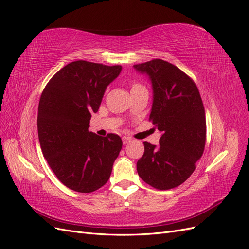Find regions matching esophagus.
Wrapping results in <instances>:
<instances>
[{
	"label": "esophagus",
	"mask_w": 249,
	"mask_h": 249,
	"mask_svg": "<svg viewBox=\"0 0 249 249\" xmlns=\"http://www.w3.org/2000/svg\"><path fill=\"white\" fill-rule=\"evenodd\" d=\"M132 140L130 137H123V143L124 144H127V143H130Z\"/></svg>",
	"instance_id": "34e87169"
}]
</instances>
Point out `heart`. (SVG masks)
<instances>
[{
  "label": "heart",
  "instance_id": "b5f03b06",
  "mask_svg": "<svg viewBox=\"0 0 249 249\" xmlns=\"http://www.w3.org/2000/svg\"><path fill=\"white\" fill-rule=\"evenodd\" d=\"M139 87H142V85H140L139 83H134V84L132 85V89H136V88H139Z\"/></svg>",
  "mask_w": 249,
  "mask_h": 249
}]
</instances>
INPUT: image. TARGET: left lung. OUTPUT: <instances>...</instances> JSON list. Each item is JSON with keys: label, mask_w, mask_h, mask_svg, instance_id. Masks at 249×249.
<instances>
[{"label": "left lung", "mask_w": 249, "mask_h": 249, "mask_svg": "<svg viewBox=\"0 0 249 249\" xmlns=\"http://www.w3.org/2000/svg\"><path fill=\"white\" fill-rule=\"evenodd\" d=\"M146 73L153 87L149 120L162 133L160 145L144 141L137 162L139 177L159 190H168L189 178L206 144V114L194 81L162 59L134 65Z\"/></svg>", "instance_id": "8db88e82"}]
</instances>
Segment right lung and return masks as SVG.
I'll use <instances>...</instances> for the list:
<instances>
[{
  "instance_id": "add662e5",
  "label": "right lung",
  "mask_w": 249,
  "mask_h": 249,
  "mask_svg": "<svg viewBox=\"0 0 249 249\" xmlns=\"http://www.w3.org/2000/svg\"><path fill=\"white\" fill-rule=\"evenodd\" d=\"M122 69L78 60L55 73L41 93L37 129L42 154L73 191L90 193L106 184L123 147L118 135L101 137L88 130L91 113Z\"/></svg>"
}]
</instances>
